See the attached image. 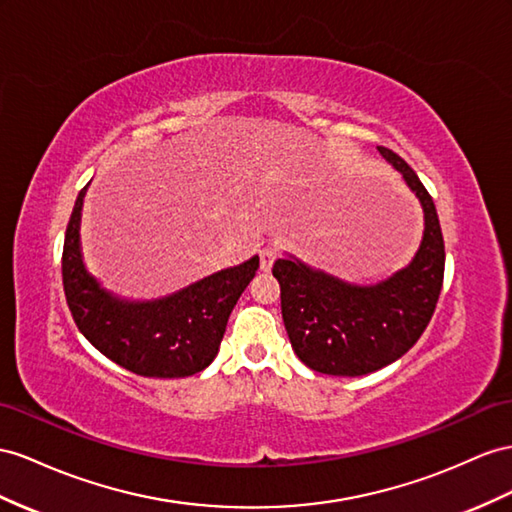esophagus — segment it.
Returning a JSON list of instances; mask_svg holds the SVG:
<instances>
[{"mask_svg": "<svg viewBox=\"0 0 512 512\" xmlns=\"http://www.w3.org/2000/svg\"><path fill=\"white\" fill-rule=\"evenodd\" d=\"M272 261H274V253L272 251H264L259 255V264H261V270H268L270 266H272Z\"/></svg>", "mask_w": 512, "mask_h": 512, "instance_id": "obj_1", "label": "esophagus"}]
</instances>
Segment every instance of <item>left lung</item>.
<instances>
[{"label":"left lung","instance_id":"left-lung-1","mask_svg":"<svg viewBox=\"0 0 512 512\" xmlns=\"http://www.w3.org/2000/svg\"><path fill=\"white\" fill-rule=\"evenodd\" d=\"M164 168H142L103 181V203L140 225L162 196ZM88 186L77 194L64 235L62 283L77 329L121 368L147 378H186L203 372L218 355L227 320L253 281L259 257L216 270L175 292L129 298L112 292L88 270L82 251V212ZM143 220L136 221L135 218Z\"/></svg>","mask_w":512,"mask_h":512}]
</instances>
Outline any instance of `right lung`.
Wrapping results in <instances>:
<instances>
[{"mask_svg": "<svg viewBox=\"0 0 512 512\" xmlns=\"http://www.w3.org/2000/svg\"><path fill=\"white\" fill-rule=\"evenodd\" d=\"M424 212L417 253L378 283H352L309 266L292 253L274 261L283 322L307 368L331 376H363L398 361L424 333L443 283V235L430 194L400 155L381 151Z\"/></svg>", "mask_w": 512, "mask_h": 512, "instance_id": "1", "label": "right lung"}]
</instances>
